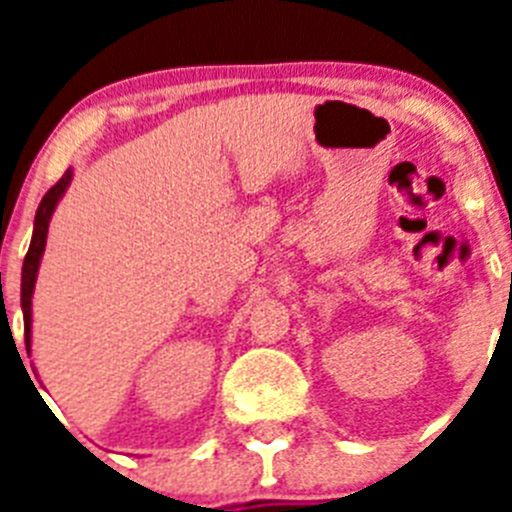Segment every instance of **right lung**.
<instances>
[{
  "instance_id": "add662e5",
  "label": "right lung",
  "mask_w": 512,
  "mask_h": 512,
  "mask_svg": "<svg viewBox=\"0 0 512 512\" xmlns=\"http://www.w3.org/2000/svg\"><path fill=\"white\" fill-rule=\"evenodd\" d=\"M71 184V171L58 179L45 197L40 200L38 212H35V228H33V241H30V248H27L25 264H22V318H25V343L30 348V300H33V289H35V277H38V266L40 256L45 251V238H48V223H51V215L56 210L61 194L66 192V187ZM30 354V351H27Z\"/></svg>"
}]
</instances>
